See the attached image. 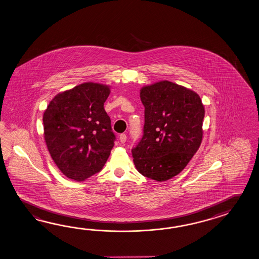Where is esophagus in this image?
<instances>
[{
	"mask_svg": "<svg viewBox=\"0 0 259 259\" xmlns=\"http://www.w3.org/2000/svg\"><path fill=\"white\" fill-rule=\"evenodd\" d=\"M119 141L121 144H125L126 141V134H120L119 135Z\"/></svg>",
	"mask_w": 259,
	"mask_h": 259,
	"instance_id": "1",
	"label": "esophagus"
}]
</instances>
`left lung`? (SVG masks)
I'll return each instance as SVG.
<instances>
[{
    "label": "left lung",
    "instance_id": "obj_1",
    "mask_svg": "<svg viewBox=\"0 0 259 259\" xmlns=\"http://www.w3.org/2000/svg\"><path fill=\"white\" fill-rule=\"evenodd\" d=\"M140 98L145 125L132 150L133 162L143 176L165 181L179 175L198 150L205 108L198 94L169 80L143 87Z\"/></svg>",
    "mask_w": 259,
    "mask_h": 259
}]
</instances>
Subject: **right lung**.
<instances>
[{
	"label": "right lung",
	"mask_w": 259,
	"mask_h": 259,
	"mask_svg": "<svg viewBox=\"0 0 259 259\" xmlns=\"http://www.w3.org/2000/svg\"><path fill=\"white\" fill-rule=\"evenodd\" d=\"M110 92L105 84L81 83L57 94L44 112L48 150L68 179L83 181L106 163L115 141L104 110Z\"/></svg>",
	"instance_id": "right-lung-1"
}]
</instances>
